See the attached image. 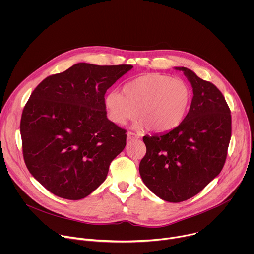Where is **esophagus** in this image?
Returning a JSON list of instances; mask_svg holds the SVG:
<instances>
[{
    "label": "esophagus",
    "mask_w": 254,
    "mask_h": 254,
    "mask_svg": "<svg viewBox=\"0 0 254 254\" xmlns=\"http://www.w3.org/2000/svg\"><path fill=\"white\" fill-rule=\"evenodd\" d=\"M139 136L137 134H135L134 132H131V131H128L127 132V139L128 140H132V139H135V138H138Z\"/></svg>",
    "instance_id": "34e87169"
}]
</instances>
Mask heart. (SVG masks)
<instances>
[{"mask_svg": "<svg viewBox=\"0 0 254 254\" xmlns=\"http://www.w3.org/2000/svg\"><path fill=\"white\" fill-rule=\"evenodd\" d=\"M192 90L182 79L161 73H148L125 84L123 94L110 91L104 97L108 118L126 125L136 117L137 127L164 132L180 126L192 101Z\"/></svg>", "mask_w": 254, "mask_h": 254, "instance_id": "b5f03b06", "label": "heart"}]
</instances>
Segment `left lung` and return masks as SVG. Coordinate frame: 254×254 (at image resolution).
<instances>
[{"instance_id":"left-lung-1","label":"left lung","mask_w":254,"mask_h":254,"mask_svg":"<svg viewBox=\"0 0 254 254\" xmlns=\"http://www.w3.org/2000/svg\"><path fill=\"white\" fill-rule=\"evenodd\" d=\"M183 71L193 88L190 110L174 129L143 136L147 153L139 163L142 182L161 199L178 203L201 192L219 175L231 138V115L213 83Z\"/></svg>"}]
</instances>
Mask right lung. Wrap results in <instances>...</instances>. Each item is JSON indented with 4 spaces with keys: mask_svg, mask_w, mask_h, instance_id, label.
Returning a JSON list of instances; mask_svg holds the SVG:
<instances>
[{
    "mask_svg": "<svg viewBox=\"0 0 254 254\" xmlns=\"http://www.w3.org/2000/svg\"><path fill=\"white\" fill-rule=\"evenodd\" d=\"M131 68L80 62L32 92L20 124L23 156L52 194L80 200L104 182L127 143L126 129L106 118L104 94Z\"/></svg>",
    "mask_w": 254,
    "mask_h": 254,
    "instance_id": "obj_1",
    "label": "right lung"
}]
</instances>
